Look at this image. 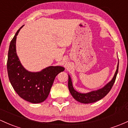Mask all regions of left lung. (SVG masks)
<instances>
[{"mask_svg":"<svg viewBox=\"0 0 128 128\" xmlns=\"http://www.w3.org/2000/svg\"><path fill=\"white\" fill-rule=\"evenodd\" d=\"M118 64L119 62H118V65L117 67H116V73H115L112 79L108 83L106 84L104 86L101 88V89L91 91V92H88V93H80V92H78L76 90H75L74 89V87H73L72 81L70 76L68 75V87L72 96L74 97V99L78 101V102L84 104L94 103V102H96L102 99L109 93V91L112 89L114 84L116 75L118 74Z\"/></svg>","mask_w":128,"mask_h":128,"instance_id":"left-lung-1","label":"left lung"}]
</instances>
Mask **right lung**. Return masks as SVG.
Wrapping results in <instances>:
<instances>
[{
  "instance_id": "add662e5",
  "label": "right lung",
  "mask_w": 128,
  "mask_h": 128,
  "mask_svg": "<svg viewBox=\"0 0 128 128\" xmlns=\"http://www.w3.org/2000/svg\"><path fill=\"white\" fill-rule=\"evenodd\" d=\"M23 26L17 31L10 44L7 60L8 78L20 97L32 103H40L47 99L54 78L65 68L49 66L36 72L25 69L17 54L16 47L17 36Z\"/></svg>"
}]
</instances>
